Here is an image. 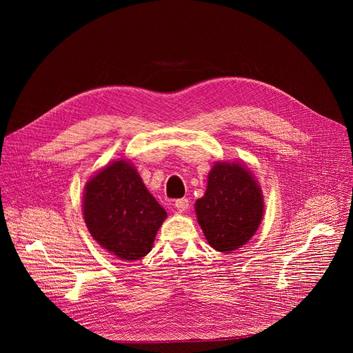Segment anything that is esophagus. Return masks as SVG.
I'll list each match as a JSON object with an SVG mask.
<instances>
[{
  "label": "esophagus",
  "mask_w": 353,
  "mask_h": 353,
  "mask_svg": "<svg viewBox=\"0 0 353 353\" xmlns=\"http://www.w3.org/2000/svg\"><path fill=\"white\" fill-rule=\"evenodd\" d=\"M174 206H176L177 212H180V213L186 212L189 209V200L188 199H179V200L174 201Z\"/></svg>",
  "instance_id": "esophagus-1"
}]
</instances>
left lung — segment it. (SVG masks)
<instances>
[{
  "instance_id": "8db88e82",
  "label": "left lung",
  "mask_w": 353,
  "mask_h": 353,
  "mask_svg": "<svg viewBox=\"0 0 353 353\" xmlns=\"http://www.w3.org/2000/svg\"><path fill=\"white\" fill-rule=\"evenodd\" d=\"M194 209L209 245L230 253L256 233L265 201L261 186L245 164L217 161L209 173L206 193Z\"/></svg>"
}]
</instances>
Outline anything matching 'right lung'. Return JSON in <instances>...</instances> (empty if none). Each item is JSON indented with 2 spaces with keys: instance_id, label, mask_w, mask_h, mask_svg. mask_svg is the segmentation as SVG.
<instances>
[{
  "instance_id": "obj_1",
  "label": "right lung",
  "mask_w": 353,
  "mask_h": 353,
  "mask_svg": "<svg viewBox=\"0 0 353 353\" xmlns=\"http://www.w3.org/2000/svg\"><path fill=\"white\" fill-rule=\"evenodd\" d=\"M83 214L92 239L128 262L152 250L156 233L167 217L136 167L125 160L107 164L85 183Z\"/></svg>"
}]
</instances>
